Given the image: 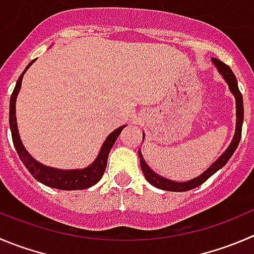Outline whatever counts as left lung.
<instances>
[{
	"instance_id": "1",
	"label": "left lung",
	"mask_w": 254,
	"mask_h": 254,
	"mask_svg": "<svg viewBox=\"0 0 254 254\" xmlns=\"http://www.w3.org/2000/svg\"><path fill=\"white\" fill-rule=\"evenodd\" d=\"M212 62H213L214 66L217 67L219 73L223 76L224 81L228 83L229 89L231 92L233 93L234 98H236V108H237V125H236V132H234V137L232 139L231 144L228 146V148L224 151V153L214 162L213 165L209 166L208 170H206V172L202 173L201 176L193 178V180L188 181V182H175V181L167 180V178L161 177L159 175H157L156 172L149 168V166L144 162L143 156H142L141 151H138L139 156V162H141V168L143 171V175L146 177V180L151 183L154 187L159 188V190H171V192H186V190H190L193 188L201 186L202 183L206 182L212 175L217 172L218 170H221L227 162L229 161V158L232 157V154L234 153V151L237 149L238 143L241 141V136H242V125H243V97L242 93H241L240 88H238L237 79H236V76L232 72V69L229 68V66H227L226 64H223L222 61L217 59H212ZM144 137V134H143Z\"/></svg>"
}]
</instances>
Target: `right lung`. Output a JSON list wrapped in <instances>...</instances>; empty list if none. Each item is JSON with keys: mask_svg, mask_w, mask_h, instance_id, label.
Instances as JSON below:
<instances>
[{"mask_svg": "<svg viewBox=\"0 0 254 254\" xmlns=\"http://www.w3.org/2000/svg\"><path fill=\"white\" fill-rule=\"evenodd\" d=\"M35 61L30 62L28 66L26 67L25 71L21 73L20 78L17 79L16 87H14L13 92L11 95V100H9V128H11L12 133V141H13L14 148H16L17 153L20 156L21 161L23 162V165L28 170V172L38 181V182L43 183V185L48 186L51 188H57V190H86V188L92 187L93 185L98 182L102 178L103 173L106 171V166H107V158L110 154L111 148L115 144L116 139L120 136L122 129L126 126H122L120 128L115 129L110 136L106 138L103 142L101 151L98 153L97 158L93 161L92 165H89L88 167L82 168V170H57V168L47 167V166L42 165L35 158H32L30 153L26 151L23 147L22 141L20 139V134H18V129H17V120H16V98L18 92H20L21 83H22V77L25 72L27 71L28 67L33 64Z\"/></svg>", "mask_w": 254, "mask_h": 254, "instance_id": "right-lung-1", "label": "right lung"}]
</instances>
